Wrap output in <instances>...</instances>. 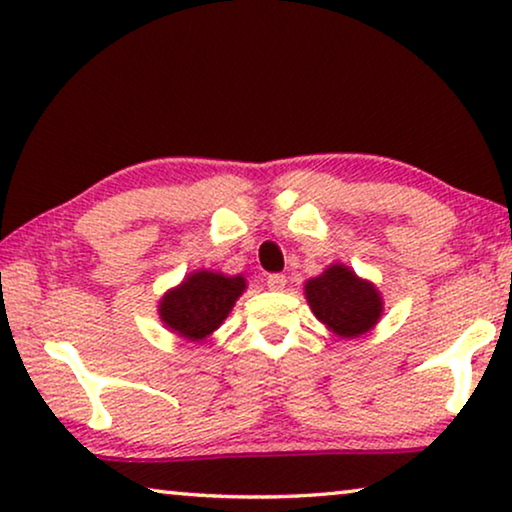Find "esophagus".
<instances>
[{
	"mask_svg": "<svg viewBox=\"0 0 512 512\" xmlns=\"http://www.w3.org/2000/svg\"><path fill=\"white\" fill-rule=\"evenodd\" d=\"M268 289L270 291H284L286 289V277L284 275H270L268 277Z\"/></svg>",
	"mask_w": 512,
	"mask_h": 512,
	"instance_id": "obj_1",
	"label": "esophagus"
}]
</instances>
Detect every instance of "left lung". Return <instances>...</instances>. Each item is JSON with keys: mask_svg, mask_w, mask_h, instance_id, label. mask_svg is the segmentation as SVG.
I'll use <instances>...</instances> for the list:
<instances>
[{"mask_svg": "<svg viewBox=\"0 0 512 512\" xmlns=\"http://www.w3.org/2000/svg\"><path fill=\"white\" fill-rule=\"evenodd\" d=\"M305 298L314 317L338 338L366 335L384 312L380 289L345 263H331L319 277L307 279Z\"/></svg>", "mask_w": 512, "mask_h": 512, "instance_id": "left-lung-1", "label": "left lung"}]
</instances>
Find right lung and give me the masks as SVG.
I'll list each match as a JSON object with an SVG mask.
<instances>
[{
    "instance_id": "add662e5",
    "label": "right lung",
    "mask_w": 512,
    "mask_h": 512,
    "mask_svg": "<svg viewBox=\"0 0 512 512\" xmlns=\"http://www.w3.org/2000/svg\"><path fill=\"white\" fill-rule=\"evenodd\" d=\"M247 291L242 275L228 277L214 270H193L158 300V317L167 331L188 342H202L219 328L237 298Z\"/></svg>"
}]
</instances>
